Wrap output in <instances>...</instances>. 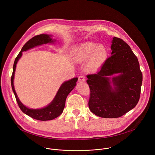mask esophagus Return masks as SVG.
<instances>
[{
  "label": "esophagus",
  "instance_id": "34e87169",
  "mask_svg": "<svg viewBox=\"0 0 155 155\" xmlns=\"http://www.w3.org/2000/svg\"><path fill=\"white\" fill-rule=\"evenodd\" d=\"M78 81L79 82H83V81H85V77L84 76H82V75L79 76L78 78Z\"/></svg>",
  "mask_w": 155,
  "mask_h": 155
}]
</instances>
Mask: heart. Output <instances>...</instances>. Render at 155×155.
Wrapping results in <instances>:
<instances>
[{
	"label": "heart",
	"instance_id": "b5f03b06",
	"mask_svg": "<svg viewBox=\"0 0 155 155\" xmlns=\"http://www.w3.org/2000/svg\"><path fill=\"white\" fill-rule=\"evenodd\" d=\"M73 58L78 62L87 61L86 70L94 72L99 69L106 61L108 50L104 45H97V43L89 41L80 44L74 48Z\"/></svg>",
	"mask_w": 155,
	"mask_h": 155
}]
</instances>
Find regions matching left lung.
<instances>
[{
    "label": "left lung",
    "instance_id": "8db88e82",
    "mask_svg": "<svg viewBox=\"0 0 155 155\" xmlns=\"http://www.w3.org/2000/svg\"><path fill=\"white\" fill-rule=\"evenodd\" d=\"M109 57L96 74L87 75L91 112L106 118H119L137 104L142 74L137 58L122 39L114 37ZM115 74L117 76L110 78Z\"/></svg>",
    "mask_w": 155,
    "mask_h": 155
}]
</instances>
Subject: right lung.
I'll list each match as a JSON object with an SVG mask.
<instances>
[{
  "mask_svg": "<svg viewBox=\"0 0 155 155\" xmlns=\"http://www.w3.org/2000/svg\"><path fill=\"white\" fill-rule=\"evenodd\" d=\"M51 37V35L47 34H40L32 37L25 43V45L22 48L21 51L15 60L13 68V73L11 78L12 90L15 96V98L16 99L19 107L22 110V112L34 119L40 121H48L53 120L59 117L62 113L65 107V99L67 98L68 94L76 86V82L78 80V78L76 77L69 81L64 82L59 87L56 96L54 97L52 102L44 108L40 109L29 108L25 106L19 101L15 90L13 85V80L16 64L22 56V52L26 51L35 47L43 45V44L53 43V41H55V40H53Z\"/></svg>",
  "mask_w": 155,
  "mask_h": 155,
  "instance_id": "right-lung-1",
  "label": "right lung"
}]
</instances>
